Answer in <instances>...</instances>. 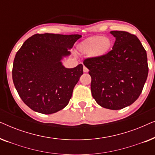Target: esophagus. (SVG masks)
Segmentation results:
<instances>
[{"mask_svg":"<svg viewBox=\"0 0 155 155\" xmlns=\"http://www.w3.org/2000/svg\"><path fill=\"white\" fill-rule=\"evenodd\" d=\"M83 72H84V73H87V72H88V68L87 67L84 66V65L83 67Z\"/></svg>","mask_w":155,"mask_h":155,"instance_id":"34e87169","label":"esophagus"}]
</instances>
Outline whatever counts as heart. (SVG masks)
Listing matches in <instances>:
<instances>
[{
	"mask_svg": "<svg viewBox=\"0 0 155 155\" xmlns=\"http://www.w3.org/2000/svg\"><path fill=\"white\" fill-rule=\"evenodd\" d=\"M111 46L112 42L109 39L103 36H94L81 42L78 46V49L83 54L101 57L107 54Z\"/></svg>",
	"mask_w": 155,
	"mask_h": 155,
	"instance_id": "b5f03b06",
	"label": "heart"
}]
</instances>
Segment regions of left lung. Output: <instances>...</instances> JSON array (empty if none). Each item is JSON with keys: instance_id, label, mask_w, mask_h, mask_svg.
Here are the masks:
<instances>
[{"instance_id": "8db88e82", "label": "left lung", "mask_w": 155, "mask_h": 155, "mask_svg": "<svg viewBox=\"0 0 155 155\" xmlns=\"http://www.w3.org/2000/svg\"><path fill=\"white\" fill-rule=\"evenodd\" d=\"M116 38L105 56L84 59L92 78L91 92L101 107L124 109L137 100L147 80V53L136 36L124 31H111Z\"/></svg>"}]
</instances>
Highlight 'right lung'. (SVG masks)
I'll use <instances>...</instances> for the list:
<instances>
[{
  "mask_svg": "<svg viewBox=\"0 0 155 155\" xmlns=\"http://www.w3.org/2000/svg\"><path fill=\"white\" fill-rule=\"evenodd\" d=\"M82 36L36 34L17 52L12 80L19 96L33 111L51 114L69 103L73 89L83 74V65L66 68L63 57Z\"/></svg>",
  "mask_w": 155,
  "mask_h": 155,
  "instance_id": "add662e5",
  "label": "right lung"
}]
</instances>
